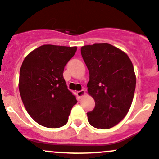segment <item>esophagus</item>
I'll list each match as a JSON object with an SVG mask.
<instances>
[{"instance_id":"obj_1","label":"esophagus","mask_w":159,"mask_h":159,"mask_svg":"<svg viewBox=\"0 0 159 159\" xmlns=\"http://www.w3.org/2000/svg\"><path fill=\"white\" fill-rule=\"evenodd\" d=\"M77 94H78V97L80 98L83 97V96L85 95V91H84V90H81V91H78V92H77Z\"/></svg>"}]
</instances>
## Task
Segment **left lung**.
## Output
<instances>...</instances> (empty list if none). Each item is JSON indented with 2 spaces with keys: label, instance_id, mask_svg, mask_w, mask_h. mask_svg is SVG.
<instances>
[{
  "label": "left lung",
  "instance_id": "1",
  "mask_svg": "<svg viewBox=\"0 0 159 159\" xmlns=\"http://www.w3.org/2000/svg\"><path fill=\"white\" fill-rule=\"evenodd\" d=\"M81 56L89 70L88 93L95 106L88 112L91 126L108 129L128 114L135 90L136 77L126 53L107 43L84 45Z\"/></svg>",
  "mask_w": 159,
  "mask_h": 159
}]
</instances>
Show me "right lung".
<instances>
[{
  "label": "right lung",
  "mask_w": 159,
  "mask_h": 159,
  "mask_svg": "<svg viewBox=\"0 0 159 159\" xmlns=\"http://www.w3.org/2000/svg\"><path fill=\"white\" fill-rule=\"evenodd\" d=\"M77 47L44 44L25 57L20 69L19 91L29 115L51 129L65 125L76 97L63 77L65 66Z\"/></svg>",
  "instance_id": "add662e5"
}]
</instances>
